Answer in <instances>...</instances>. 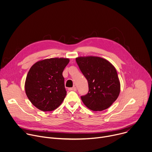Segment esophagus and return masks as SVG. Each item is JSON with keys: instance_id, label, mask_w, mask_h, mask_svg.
Listing matches in <instances>:
<instances>
[{"instance_id": "obj_1", "label": "esophagus", "mask_w": 152, "mask_h": 152, "mask_svg": "<svg viewBox=\"0 0 152 152\" xmlns=\"http://www.w3.org/2000/svg\"><path fill=\"white\" fill-rule=\"evenodd\" d=\"M68 90L69 91H76L77 90L76 88L75 87V86H74V87H73V88H69Z\"/></svg>"}]
</instances>
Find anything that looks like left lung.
<instances>
[{"label":"left lung","instance_id":"obj_1","mask_svg":"<svg viewBox=\"0 0 152 152\" xmlns=\"http://www.w3.org/2000/svg\"><path fill=\"white\" fill-rule=\"evenodd\" d=\"M76 61L88 83V94L81 96L84 104L94 111L110 107L120 92V82L114 66L98 56H79Z\"/></svg>","mask_w":152,"mask_h":152}]
</instances>
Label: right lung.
Here are the masks:
<instances>
[{
  "label": "right lung",
  "instance_id": "add662e5",
  "mask_svg": "<svg viewBox=\"0 0 152 152\" xmlns=\"http://www.w3.org/2000/svg\"><path fill=\"white\" fill-rule=\"evenodd\" d=\"M70 59L53 58L40 60L31 67L27 75L26 94L38 110L52 111L60 106L67 94L62 76Z\"/></svg>",
  "mask_w": 152,
  "mask_h": 152
}]
</instances>
